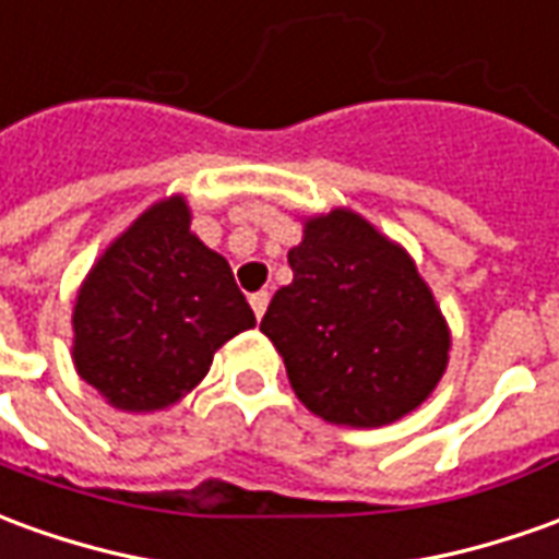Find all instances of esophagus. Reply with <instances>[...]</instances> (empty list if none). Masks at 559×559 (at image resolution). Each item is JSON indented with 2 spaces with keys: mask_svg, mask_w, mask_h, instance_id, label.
I'll list each match as a JSON object with an SVG mask.
<instances>
[{
  "mask_svg": "<svg viewBox=\"0 0 559 559\" xmlns=\"http://www.w3.org/2000/svg\"><path fill=\"white\" fill-rule=\"evenodd\" d=\"M266 306H269V293L266 290L251 293V308H253V314H257V320L266 314Z\"/></svg>",
  "mask_w": 559,
  "mask_h": 559,
  "instance_id": "obj_1",
  "label": "esophagus"
}]
</instances>
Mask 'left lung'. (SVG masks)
Returning <instances> with one entry per match:
<instances>
[{"label": "left lung", "mask_w": 559, "mask_h": 559, "mask_svg": "<svg viewBox=\"0 0 559 559\" xmlns=\"http://www.w3.org/2000/svg\"><path fill=\"white\" fill-rule=\"evenodd\" d=\"M260 330L278 347L296 396L330 424L384 427L427 400L451 335L408 253L354 212L306 224Z\"/></svg>", "instance_id": "1"}]
</instances>
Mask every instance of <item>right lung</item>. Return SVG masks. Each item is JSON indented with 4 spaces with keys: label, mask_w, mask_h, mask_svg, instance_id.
<instances>
[{
    "label": "right lung",
    "mask_w": 559,
    "mask_h": 559,
    "mask_svg": "<svg viewBox=\"0 0 559 559\" xmlns=\"http://www.w3.org/2000/svg\"><path fill=\"white\" fill-rule=\"evenodd\" d=\"M72 323L78 374L123 412H157L257 320L229 263L190 233L185 199L171 197L99 257Z\"/></svg>",
    "instance_id": "obj_1"
}]
</instances>
